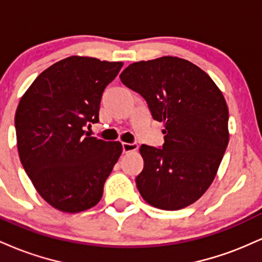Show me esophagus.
<instances>
[{
	"instance_id": "34e87169",
	"label": "esophagus",
	"mask_w": 262,
	"mask_h": 262,
	"mask_svg": "<svg viewBox=\"0 0 262 262\" xmlns=\"http://www.w3.org/2000/svg\"><path fill=\"white\" fill-rule=\"evenodd\" d=\"M123 151L125 152V154H128V152H133V151H137L138 150V144L137 143H123Z\"/></svg>"
}]
</instances>
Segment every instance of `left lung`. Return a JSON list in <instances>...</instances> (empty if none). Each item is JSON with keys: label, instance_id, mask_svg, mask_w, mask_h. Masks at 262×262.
Instances as JSON below:
<instances>
[{"label": "left lung", "instance_id": "obj_1", "mask_svg": "<svg viewBox=\"0 0 262 262\" xmlns=\"http://www.w3.org/2000/svg\"><path fill=\"white\" fill-rule=\"evenodd\" d=\"M119 77L164 123L162 148L140 146L141 197L164 210L194 203L212 185L229 141L223 93L202 69L176 56L133 62Z\"/></svg>", "mask_w": 262, "mask_h": 262}]
</instances>
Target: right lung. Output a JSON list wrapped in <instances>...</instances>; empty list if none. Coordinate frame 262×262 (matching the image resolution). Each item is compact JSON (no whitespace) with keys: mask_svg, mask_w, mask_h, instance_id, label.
Listing matches in <instances>:
<instances>
[{"mask_svg":"<svg viewBox=\"0 0 262 262\" xmlns=\"http://www.w3.org/2000/svg\"><path fill=\"white\" fill-rule=\"evenodd\" d=\"M122 66L69 56L39 75L18 103L20 162L41 198L61 212H83L100 202L122 154L119 141L90 137L83 129L98 122L102 93Z\"/></svg>","mask_w":262,"mask_h":262,"instance_id":"right-lung-1","label":"right lung"}]
</instances>
